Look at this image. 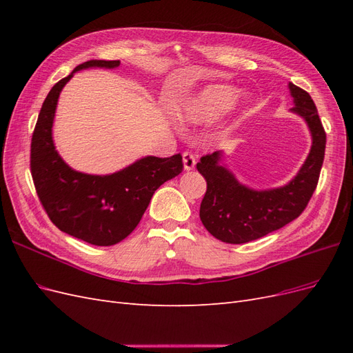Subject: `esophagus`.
Here are the masks:
<instances>
[{"mask_svg":"<svg viewBox=\"0 0 353 353\" xmlns=\"http://www.w3.org/2000/svg\"><path fill=\"white\" fill-rule=\"evenodd\" d=\"M183 160H184V169H185V170L194 169V166H196V157H194L193 153L184 152V153H183Z\"/></svg>","mask_w":353,"mask_h":353,"instance_id":"esophagus-1","label":"esophagus"}]
</instances>
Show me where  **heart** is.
I'll return each instance as SVG.
<instances>
[{
  "mask_svg": "<svg viewBox=\"0 0 353 353\" xmlns=\"http://www.w3.org/2000/svg\"><path fill=\"white\" fill-rule=\"evenodd\" d=\"M239 99V90L231 85H210L188 99L178 110L181 121L209 123L225 114Z\"/></svg>",
  "mask_w": 353,
  "mask_h": 353,
  "instance_id": "obj_1",
  "label": "heart"
}]
</instances>
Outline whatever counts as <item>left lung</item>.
<instances>
[{
  "mask_svg": "<svg viewBox=\"0 0 353 353\" xmlns=\"http://www.w3.org/2000/svg\"><path fill=\"white\" fill-rule=\"evenodd\" d=\"M294 108L312 135V147L305 163L290 183L271 190H253L239 183L222 165V152L206 154L197 170L206 179V194L200 205V219L213 237L230 244L258 240L296 219L307 206L316 188L325 153V131L315 103L305 90L288 83Z\"/></svg>",
  "mask_w": 353,
  "mask_h": 353,
  "instance_id": "obj_1",
  "label": "left lung"
}]
</instances>
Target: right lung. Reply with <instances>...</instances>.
<instances>
[{
  "mask_svg": "<svg viewBox=\"0 0 353 353\" xmlns=\"http://www.w3.org/2000/svg\"><path fill=\"white\" fill-rule=\"evenodd\" d=\"M119 60H90L77 66L48 92L30 143V174L42 208L54 225L94 245H113L135 230L154 191L183 172V156H147L110 175L73 170L52 141L59 95L74 72L114 69Z\"/></svg>",
  "mask_w": 353,
  "mask_h": 353,
  "instance_id": "obj_1",
  "label": "right lung"
}]
</instances>
